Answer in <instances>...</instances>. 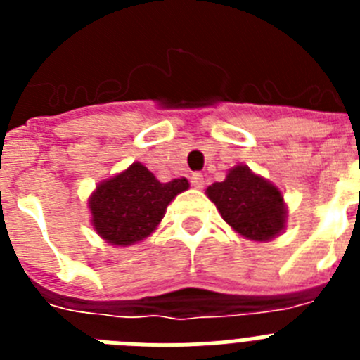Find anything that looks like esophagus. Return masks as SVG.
Listing matches in <instances>:
<instances>
[{
  "label": "esophagus",
  "mask_w": 360,
  "mask_h": 360,
  "mask_svg": "<svg viewBox=\"0 0 360 360\" xmlns=\"http://www.w3.org/2000/svg\"><path fill=\"white\" fill-rule=\"evenodd\" d=\"M191 184H193V187H196V189H202V187H203V174L202 173L191 174Z\"/></svg>",
  "instance_id": "34e87169"
}]
</instances>
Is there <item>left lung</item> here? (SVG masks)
<instances>
[{"label":"left lung","instance_id":"obj_1","mask_svg":"<svg viewBox=\"0 0 360 360\" xmlns=\"http://www.w3.org/2000/svg\"><path fill=\"white\" fill-rule=\"evenodd\" d=\"M207 196L216 203L221 218L241 236L266 241L285 227V203L276 186L238 165L224 182L207 187Z\"/></svg>","mask_w":360,"mask_h":360}]
</instances>
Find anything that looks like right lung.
I'll return each mask as SVG.
<instances>
[{"label":"right lung","instance_id":"obj_1","mask_svg":"<svg viewBox=\"0 0 360 360\" xmlns=\"http://www.w3.org/2000/svg\"><path fill=\"white\" fill-rule=\"evenodd\" d=\"M187 187L186 178L158 182L136 162L97 187L90 198L91 224L108 243H136L155 231L171 200Z\"/></svg>","mask_w":360,"mask_h":360}]
</instances>
